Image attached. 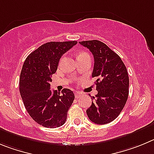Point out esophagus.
Wrapping results in <instances>:
<instances>
[{"mask_svg": "<svg viewBox=\"0 0 154 154\" xmlns=\"http://www.w3.org/2000/svg\"><path fill=\"white\" fill-rule=\"evenodd\" d=\"M82 93L80 92V91H76L75 92V97L76 98H79L80 96H82Z\"/></svg>", "mask_w": 154, "mask_h": 154, "instance_id": "34e87169", "label": "esophagus"}]
</instances>
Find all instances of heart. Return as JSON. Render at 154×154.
<instances>
[{"label": "heart", "mask_w": 154, "mask_h": 154, "mask_svg": "<svg viewBox=\"0 0 154 154\" xmlns=\"http://www.w3.org/2000/svg\"><path fill=\"white\" fill-rule=\"evenodd\" d=\"M87 54L86 52H80V54H78V56H82V55H87Z\"/></svg>", "instance_id": "b5f03b06"}]
</instances>
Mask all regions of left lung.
<instances>
[{
	"label": "left lung",
	"mask_w": 154,
	"mask_h": 154,
	"mask_svg": "<svg viewBox=\"0 0 154 154\" xmlns=\"http://www.w3.org/2000/svg\"><path fill=\"white\" fill-rule=\"evenodd\" d=\"M94 55L92 77L97 94L91 97L92 104L87 110L90 120L106 124L117 118L124 109L129 94V77L121 58L104 43L97 40L80 41Z\"/></svg>",
	"instance_id": "1"
}]
</instances>
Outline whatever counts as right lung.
<instances>
[{"instance_id":"obj_1","label":"right lung","mask_w":154,"mask_h":154,"mask_svg":"<svg viewBox=\"0 0 154 154\" xmlns=\"http://www.w3.org/2000/svg\"><path fill=\"white\" fill-rule=\"evenodd\" d=\"M77 43H46L30 54L23 63L19 84L20 96L29 115L43 127L56 128L67 120L74 93L64 88L60 94L50 89V83L62 55Z\"/></svg>"}]
</instances>
